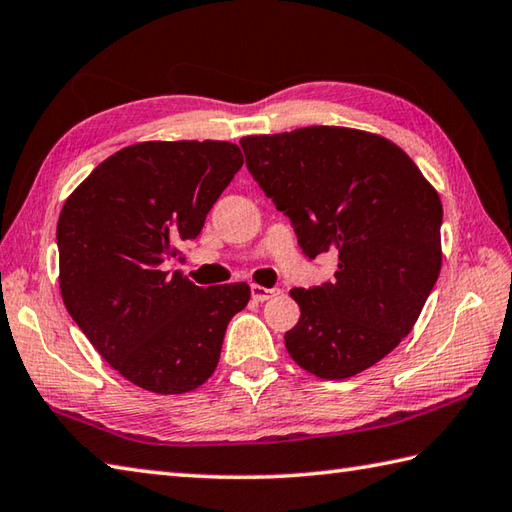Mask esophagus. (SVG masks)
Returning a JSON list of instances; mask_svg holds the SVG:
<instances>
[{
    "mask_svg": "<svg viewBox=\"0 0 512 512\" xmlns=\"http://www.w3.org/2000/svg\"><path fill=\"white\" fill-rule=\"evenodd\" d=\"M278 294H280L278 287L267 289V287H260V285H252V298H254L256 302H265V300L274 298V296H278Z\"/></svg>",
    "mask_w": 512,
    "mask_h": 512,
    "instance_id": "esophagus-1",
    "label": "esophagus"
}]
</instances>
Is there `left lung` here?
I'll use <instances>...</instances> for the list:
<instances>
[{"label":"left lung","instance_id":"8db88e82","mask_svg":"<svg viewBox=\"0 0 512 512\" xmlns=\"http://www.w3.org/2000/svg\"><path fill=\"white\" fill-rule=\"evenodd\" d=\"M247 170L309 260L338 252L333 283L291 289L285 347L325 380L373 367L409 336L442 267V203L398 145L309 125L241 139Z\"/></svg>","mask_w":512,"mask_h":512}]
</instances>
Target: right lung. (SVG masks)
<instances>
[{
  "instance_id": "1",
  "label": "right lung",
  "mask_w": 512,
  "mask_h": 512,
  "mask_svg": "<svg viewBox=\"0 0 512 512\" xmlns=\"http://www.w3.org/2000/svg\"><path fill=\"white\" fill-rule=\"evenodd\" d=\"M243 168L227 141H150L97 165L57 223L61 298L101 358L137 387L187 393L214 373L247 283L196 287L165 271Z\"/></svg>"
}]
</instances>
